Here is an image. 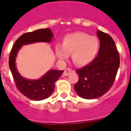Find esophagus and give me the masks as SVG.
Returning a JSON list of instances; mask_svg holds the SVG:
<instances>
[{
    "mask_svg": "<svg viewBox=\"0 0 131 131\" xmlns=\"http://www.w3.org/2000/svg\"><path fill=\"white\" fill-rule=\"evenodd\" d=\"M72 73V70H71L70 68H67L65 69V70L64 71V73H63V75L64 77H67V76L70 75L71 73Z\"/></svg>",
    "mask_w": 131,
    "mask_h": 131,
    "instance_id": "1",
    "label": "esophagus"
}]
</instances>
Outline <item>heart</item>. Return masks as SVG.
<instances>
[{"label": "heart", "mask_w": 131, "mask_h": 131, "mask_svg": "<svg viewBox=\"0 0 131 131\" xmlns=\"http://www.w3.org/2000/svg\"><path fill=\"white\" fill-rule=\"evenodd\" d=\"M100 43L97 37L84 32H74L63 38L62 45L56 47V54L61 60L68 58L72 53V59L78 66H86L93 62L97 57Z\"/></svg>", "instance_id": "1"}]
</instances>
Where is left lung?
I'll list each match as a JSON object with an SVG mask.
<instances>
[{
  "instance_id": "obj_1",
  "label": "left lung",
  "mask_w": 131,
  "mask_h": 131,
  "mask_svg": "<svg viewBox=\"0 0 131 131\" xmlns=\"http://www.w3.org/2000/svg\"><path fill=\"white\" fill-rule=\"evenodd\" d=\"M100 48L95 60L77 70L78 81L74 86L80 97L93 100L103 96L113 86L120 64L115 42L108 34L97 31Z\"/></svg>"
}]
</instances>
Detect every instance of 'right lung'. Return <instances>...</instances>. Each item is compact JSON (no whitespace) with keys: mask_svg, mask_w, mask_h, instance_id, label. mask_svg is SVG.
Here are the masks:
<instances>
[{"mask_svg":"<svg viewBox=\"0 0 131 131\" xmlns=\"http://www.w3.org/2000/svg\"><path fill=\"white\" fill-rule=\"evenodd\" d=\"M53 37V34L48 28L25 33L16 40L11 50L8 63L16 86L21 94L30 100L40 101L49 97L54 91L55 82L61 77L64 70H50L38 80L25 78L21 77L17 69V55L24 45L37 42L50 43Z\"/></svg>","mask_w":131,"mask_h":131,"instance_id":"add662e5","label":"right lung"}]
</instances>
